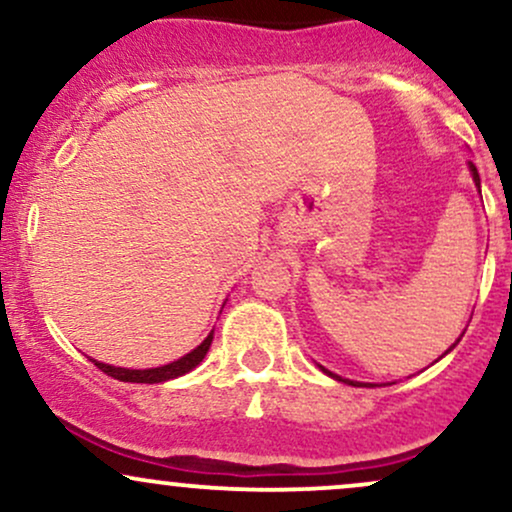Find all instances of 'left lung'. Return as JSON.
<instances>
[{"instance_id": "obj_1", "label": "left lung", "mask_w": 512, "mask_h": 512, "mask_svg": "<svg viewBox=\"0 0 512 512\" xmlns=\"http://www.w3.org/2000/svg\"><path fill=\"white\" fill-rule=\"evenodd\" d=\"M469 173H472V180H474V185H477V187H481V180H479L477 166H474V163H472V161H469ZM479 192H481V190H479ZM457 342H460V339H457ZM457 342H455V344H452L448 351H452V349H455V346H457ZM448 351H445V354H448ZM320 368H322V366H320ZM322 373H327V375H330V378H334V380H339V383H346V385H354V387H363V385H366V387H375V385H370V383H356V380H346V378H342V375H334V373H330V370H327V368H322Z\"/></svg>"}]
</instances>
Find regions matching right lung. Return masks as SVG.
Returning <instances> with one entry per match:
<instances>
[{"mask_svg":"<svg viewBox=\"0 0 512 512\" xmlns=\"http://www.w3.org/2000/svg\"><path fill=\"white\" fill-rule=\"evenodd\" d=\"M214 342V330L207 334V339H204L202 344L197 346V349H192L190 354H185L178 361L173 363H166V366H158V368H144V370H134V368H115V366H108V363H101V361H91L96 363L98 368L103 370V373H108L110 378L115 380H122V383H166V380H173V378H180V375L190 373L192 368H197L199 363H202V358L207 356L209 346Z\"/></svg>","mask_w":512,"mask_h":512,"instance_id":"1","label":"right lung"}]
</instances>
